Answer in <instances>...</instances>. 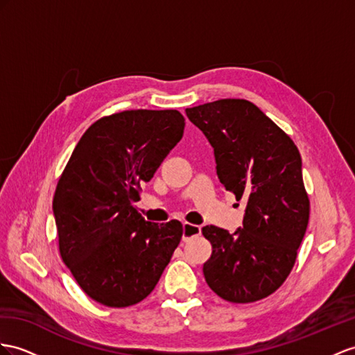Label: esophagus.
Returning a JSON list of instances; mask_svg holds the SVG:
<instances>
[{
	"instance_id": "esophagus-1",
	"label": "esophagus",
	"mask_w": 355,
	"mask_h": 355,
	"mask_svg": "<svg viewBox=\"0 0 355 355\" xmlns=\"http://www.w3.org/2000/svg\"><path fill=\"white\" fill-rule=\"evenodd\" d=\"M201 235V226L193 225V223H183V240L187 241L193 237Z\"/></svg>"
}]
</instances>
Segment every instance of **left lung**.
<instances>
[{
	"label": "left lung",
	"instance_id": "8db88e82",
	"mask_svg": "<svg viewBox=\"0 0 355 355\" xmlns=\"http://www.w3.org/2000/svg\"><path fill=\"white\" fill-rule=\"evenodd\" d=\"M186 114L214 148L217 177L235 199H246L243 228L204 226L211 257L205 282L231 303H253L282 286L303 241L311 202L294 141L244 98H220Z\"/></svg>",
	"mask_w": 355,
	"mask_h": 355
}]
</instances>
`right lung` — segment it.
Instances as JSON below:
<instances>
[{"label": "right lung", "mask_w": 355, "mask_h": 355, "mask_svg": "<svg viewBox=\"0 0 355 355\" xmlns=\"http://www.w3.org/2000/svg\"><path fill=\"white\" fill-rule=\"evenodd\" d=\"M184 125L175 109L103 116L88 127L62 171L52 202L60 255L100 304L142 302L180 244L181 222H147L135 202Z\"/></svg>", "instance_id": "obj_1"}]
</instances>
